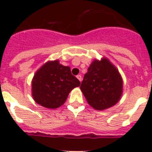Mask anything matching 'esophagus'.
Returning a JSON list of instances; mask_svg holds the SVG:
<instances>
[{
  "instance_id": "obj_1",
  "label": "esophagus",
  "mask_w": 152,
  "mask_h": 152,
  "mask_svg": "<svg viewBox=\"0 0 152 152\" xmlns=\"http://www.w3.org/2000/svg\"><path fill=\"white\" fill-rule=\"evenodd\" d=\"M77 78L78 79V80H80V81H81V80H82V77H81V75H77Z\"/></svg>"
}]
</instances>
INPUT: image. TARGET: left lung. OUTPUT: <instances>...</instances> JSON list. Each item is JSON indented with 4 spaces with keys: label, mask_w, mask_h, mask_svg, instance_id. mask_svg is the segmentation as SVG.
I'll return each instance as SVG.
<instances>
[{
    "label": "left lung",
    "mask_w": 152,
    "mask_h": 152,
    "mask_svg": "<svg viewBox=\"0 0 152 152\" xmlns=\"http://www.w3.org/2000/svg\"><path fill=\"white\" fill-rule=\"evenodd\" d=\"M80 90L92 107L103 110L115 105L123 92L119 72L107 58L94 60L84 75Z\"/></svg>",
    "instance_id": "1"
}]
</instances>
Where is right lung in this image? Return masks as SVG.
I'll return each mask as SVG.
<instances>
[{
	"instance_id": "right-lung-1",
	"label": "right lung",
	"mask_w": 152,
	"mask_h": 152,
	"mask_svg": "<svg viewBox=\"0 0 152 152\" xmlns=\"http://www.w3.org/2000/svg\"><path fill=\"white\" fill-rule=\"evenodd\" d=\"M71 68L56 60L49 61L36 72L32 82L33 96L38 104L46 108L59 107L73 88L80 86Z\"/></svg>"
}]
</instances>
